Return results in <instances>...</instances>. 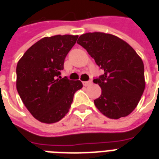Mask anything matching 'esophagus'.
Instances as JSON below:
<instances>
[{
    "label": "esophagus",
    "mask_w": 159,
    "mask_h": 159,
    "mask_svg": "<svg viewBox=\"0 0 159 159\" xmlns=\"http://www.w3.org/2000/svg\"><path fill=\"white\" fill-rule=\"evenodd\" d=\"M82 84H83V86H85V87H87V86H90V85L92 84V82H91V81H88V82H82Z\"/></svg>",
    "instance_id": "1"
}]
</instances>
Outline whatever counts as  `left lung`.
<instances>
[{"label": "left lung", "instance_id": "1", "mask_svg": "<svg viewBox=\"0 0 159 159\" xmlns=\"http://www.w3.org/2000/svg\"><path fill=\"white\" fill-rule=\"evenodd\" d=\"M77 43L87 49L104 72L93 81L102 88V95L94 100L96 107L110 119L129 116L145 88L141 57L128 43L111 34H83Z\"/></svg>", "mask_w": 159, "mask_h": 159}]
</instances>
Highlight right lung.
Listing matches in <instances>:
<instances>
[{
  "label": "right lung",
  "mask_w": 159,
  "mask_h": 159,
  "mask_svg": "<svg viewBox=\"0 0 159 159\" xmlns=\"http://www.w3.org/2000/svg\"><path fill=\"white\" fill-rule=\"evenodd\" d=\"M78 35H54L36 42L19 60L16 89L24 105L42 123L53 124L69 111L81 81L57 78Z\"/></svg>",
  "instance_id": "right-lung-1"
}]
</instances>
